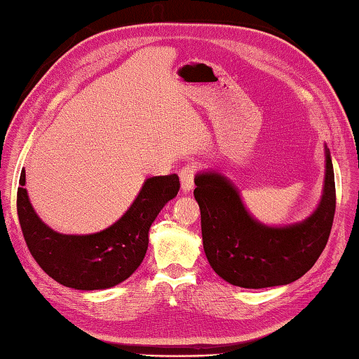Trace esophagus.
<instances>
[{"instance_id": "esophagus-1", "label": "esophagus", "mask_w": 359, "mask_h": 359, "mask_svg": "<svg viewBox=\"0 0 359 359\" xmlns=\"http://www.w3.org/2000/svg\"><path fill=\"white\" fill-rule=\"evenodd\" d=\"M196 172L197 168L192 163H187L183 168L180 170V180H181V189L184 194L191 192L194 189V180H196Z\"/></svg>"}]
</instances>
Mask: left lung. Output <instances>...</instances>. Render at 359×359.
<instances>
[{
  "instance_id": "1",
  "label": "left lung",
  "mask_w": 359,
  "mask_h": 359,
  "mask_svg": "<svg viewBox=\"0 0 359 359\" xmlns=\"http://www.w3.org/2000/svg\"><path fill=\"white\" fill-rule=\"evenodd\" d=\"M320 205L303 222L266 227L250 217L235 186L217 172L196 176L194 197L202 215L203 249L211 268L231 285L266 288L304 276L328 243L336 211L330 149Z\"/></svg>"
}]
</instances>
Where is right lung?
Masks as SVG:
<instances>
[{"label":"right lung","instance_id":"right-lung-1","mask_svg":"<svg viewBox=\"0 0 359 359\" xmlns=\"http://www.w3.org/2000/svg\"><path fill=\"white\" fill-rule=\"evenodd\" d=\"M18 184L17 215L31 255L50 278L75 290H102L128 279L147 254L151 224L180 191L178 175L153 176L109 229L93 235H61L34 212L23 187L25 170Z\"/></svg>","mask_w":359,"mask_h":359}]
</instances>
